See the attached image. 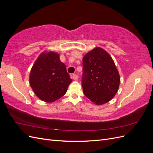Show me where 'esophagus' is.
<instances>
[{
	"label": "esophagus",
	"instance_id": "34e87169",
	"mask_svg": "<svg viewBox=\"0 0 153 153\" xmlns=\"http://www.w3.org/2000/svg\"><path fill=\"white\" fill-rule=\"evenodd\" d=\"M72 78H73V80H77L78 75H76V74H73V75H72Z\"/></svg>",
	"mask_w": 153,
	"mask_h": 153
}]
</instances>
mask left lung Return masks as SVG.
Returning <instances> with one entry per match:
<instances>
[{"mask_svg":"<svg viewBox=\"0 0 153 153\" xmlns=\"http://www.w3.org/2000/svg\"><path fill=\"white\" fill-rule=\"evenodd\" d=\"M82 61L84 94L96 105L108 102L117 93L120 83L112 58L105 50L96 47L86 53Z\"/></svg>","mask_w":153,"mask_h":153,"instance_id":"left-lung-1","label":"left lung"}]
</instances>
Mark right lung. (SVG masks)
Returning <instances> with one entry per match:
<instances>
[{"label": "right lung", "instance_id": "1", "mask_svg": "<svg viewBox=\"0 0 153 153\" xmlns=\"http://www.w3.org/2000/svg\"><path fill=\"white\" fill-rule=\"evenodd\" d=\"M59 56L53 52L41 53L30 73L29 83L32 90L41 100L47 103L61 98L72 82Z\"/></svg>", "mask_w": 153, "mask_h": 153}]
</instances>
